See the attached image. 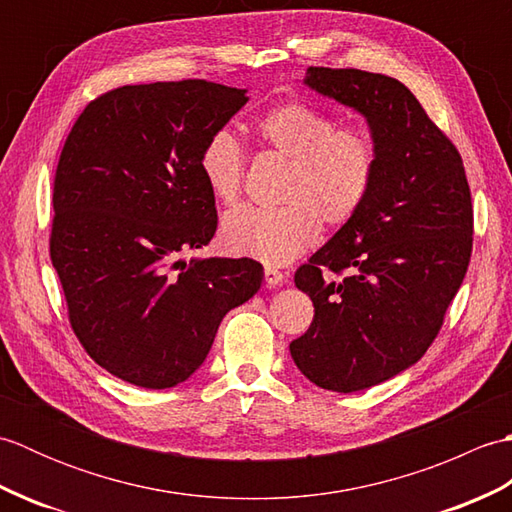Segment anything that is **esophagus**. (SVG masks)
<instances>
[{"label":"esophagus","mask_w":512,"mask_h":512,"mask_svg":"<svg viewBox=\"0 0 512 512\" xmlns=\"http://www.w3.org/2000/svg\"><path fill=\"white\" fill-rule=\"evenodd\" d=\"M264 277H266V284L270 286V288H275V286H281V284H286V275L281 273V270H277V268H273V266H266V270H264Z\"/></svg>","instance_id":"obj_1"}]
</instances>
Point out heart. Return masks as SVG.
Instances as JSON below:
<instances>
[{
	"mask_svg": "<svg viewBox=\"0 0 512 512\" xmlns=\"http://www.w3.org/2000/svg\"><path fill=\"white\" fill-rule=\"evenodd\" d=\"M257 136L290 160L284 189L288 204L277 209L239 206L222 222V239L237 255L281 266L317 242L323 222L343 224L361 209L374 180L376 149L361 129L336 121L301 101L270 107L257 118ZM206 187L224 204L242 193L244 154L237 138L220 129L200 151Z\"/></svg>",
	"mask_w": 512,
	"mask_h": 512,
	"instance_id": "1",
	"label": "heart"
}]
</instances>
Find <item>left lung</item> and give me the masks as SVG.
Segmentation results:
<instances>
[{"label":"left lung","mask_w":512,"mask_h":512,"mask_svg":"<svg viewBox=\"0 0 512 512\" xmlns=\"http://www.w3.org/2000/svg\"><path fill=\"white\" fill-rule=\"evenodd\" d=\"M303 85L361 114L376 149L361 209L295 273L314 319L292 361L350 394L405 372L436 339L469 268L471 191L458 149L398 79L308 68ZM345 267L350 278L329 277Z\"/></svg>","instance_id":"1"}]
</instances>
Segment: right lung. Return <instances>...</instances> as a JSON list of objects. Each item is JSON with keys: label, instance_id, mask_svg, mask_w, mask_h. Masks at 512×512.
I'll return each mask as SVG.
<instances>
[{"label": "right lung", "instance_id": "add662e5", "mask_svg": "<svg viewBox=\"0 0 512 512\" xmlns=\"http://www.w3.org/2000/svg\"><path fill=\"white\" fill-rule=\"evenodd\" d=\"M246 92L200 79L125 85L85 107L65 140L52 266L85 352L125 383H184L226 312L262 286L253 259H180L215 235L200 151Z\"/></svg>", "mask_w": 512, "mask_h": 512}]
</instances>
